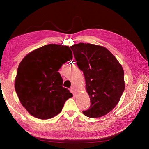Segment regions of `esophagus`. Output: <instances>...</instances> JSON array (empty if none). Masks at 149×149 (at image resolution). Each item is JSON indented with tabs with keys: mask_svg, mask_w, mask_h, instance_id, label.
Returning a JSON list of instances; mask_svg holds the SVG:
<instances>
[{
	"mask_svg": "<svg viewBox=\"0 0 149 149\" xmlns=\"http://www.w3.org/2000/svg\"><path fill=\"white\" fill-rule=\"evenodd\" d=\"M70 91L73 94V96L76 95V89H75V88H74V86H72V87L71 88Z\"/></svg>",
	"mask_w": 149,
	"mask_h": 149,
	"instance_id": "obj_1",
	"label": "esophagus"
}]
</instances>
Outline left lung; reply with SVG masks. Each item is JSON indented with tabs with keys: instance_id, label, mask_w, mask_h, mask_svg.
<instances>
[{
	"instance_id": "obj_1",
	"label": "left lung",
	"mask_w": 149,
	"mask_h": 149,
	"mask_svg": "<svg viewBox=\"0 0 149 149\" xmlns=\"http://www.w3.org/2000/svg\"><path fill=\"white\" fill-rule=\"evenodd\" d=\"M76 65L83 71L91 106L83 111L91 118H100L118 104L125 89L124 72L118 60L102 46L79 43L70 47Z\"/></svg>"
}]
</instances>
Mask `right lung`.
I'll list each match as a JSON object with an SVG mask.
<instances>
[{"instance_id":"obj_1","label":"right lung","mask_w":149,"mask_h":149,"mask_svg":"<svg viewBox=\"0 0 149 149\" xmlns=\"http://www.w3.org/2000/svg\"><path fill=\"white\" fill-rule=\"evenodd\" d=\"M73 58L68 46L48 44L28 53L18 67L15 89L29 113L36 118L48 119L61 111L73 94L63 88L58 70Z\"/></svg>"}]
</instances>
